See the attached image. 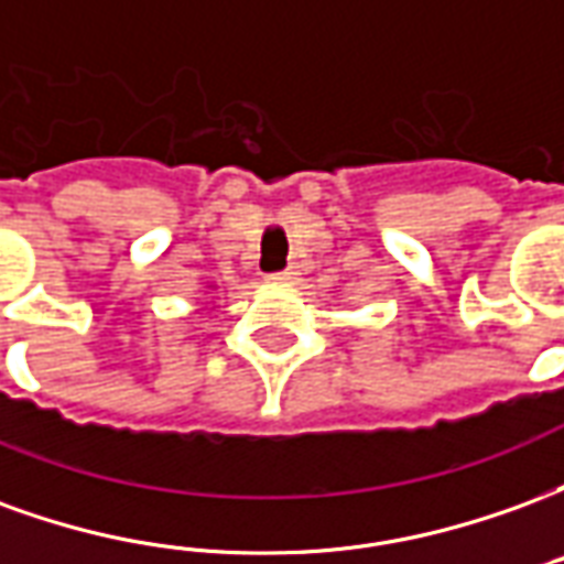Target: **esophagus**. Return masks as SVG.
<instances>
[{
	"instance_id": "1",
	"label": "esophagus",
	"mask_w": 564,
	"mask_h": 564,
	"mask_svg": "<svg viewBox=\"0 0 564 564\" xmlns=\"http://www.w3.org/2000/svg\"><path fill=\"white\" fill-rule=\"evenodd\" d=\"M295 278H299V271L295 269H283V271H274V274H269V281H274V283H295Z\"/></svg>"
}]
</instances>
